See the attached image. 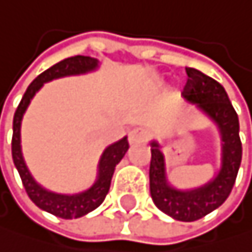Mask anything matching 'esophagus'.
I'll return each mask as SVG.
<instances>
[{
	"mask_svg": "<svg viewBox=\"0 0 252 252\" xmlns=\"http://www.w3.org/2000/svg\"><path fill=\"white\" fill-rule=\"evenodd\" d=\"M148 140V133L143 128H134L128 133V142L130 145H137V143H143Z\"/></svg>",
	"mask_w": 252,
	"mask_h": 252,
	"instance_id": "obj_1",
	"label": "esophagus"
}]
</instances>
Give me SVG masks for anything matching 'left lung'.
<instances>
[{
  "label": "left lung",
  "mask_w": 252,
  "mask_h": 252,
  "mask_svg": "<svg viewBox=\"0 0 252 252\" xmlns=\"http://www.w3.org/2000/svg\"><path fill=\"white\" fill-rule=\"evenodd\" d=\"M188 83L183 96L196 104L219 128L220 133V169L207 185L180 190L166 180L164 156L160 145L153 140L150 163V192L154 204L171 218L192 222L204 218L224 204L228 198L242 161V142L239 137V118L222 86L212 77L193 67H186Z\"/></svg>",
  "instance_id": "1"
}]
</instances>
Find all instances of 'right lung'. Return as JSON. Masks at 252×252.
Returning a JSON list of instances; mask_svg holds the SVG:
<instances>
[{
  "instance_id": "1",
  "label": "right lung",
  "mask_w": 252,
  "mask_h": 252,
  "mask_svg": "<svg viewBox=\"0 0 252 252\" xmlns=\"http://www.w3.org/2000/svg\"><path fill=\"white\" fill-rule=\"evenodd\" d=\"M96 67H98V60L89 56H74V57H67L56 63L50 69H46L37 78H34L33 83L28 86V89L25 91L13 116L12 156H13L15 166L21 175L25 192L39 209L51 213L54 216L63 218V219L81 218L84 215H88L89 212L95 210L104 201L105 195L109 193L116 164L122 160V157L128 150V140L127 137H122L121 140L112 143L110 147L104 150L99 158V164H98V178L94 183L92 188L75 195H62V193H54V192L43 189L34 181L30 171H28L27 164L24 161V157H22V151H21V121L28 107V104L33 99L36 92L43 86V83L51 81L54 78L66 77V75L86 74V72L95 71Z\"/></svg>"
}]
</instances>
